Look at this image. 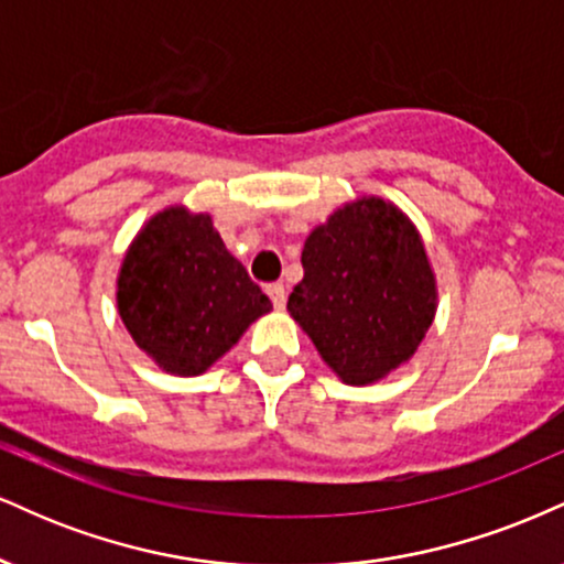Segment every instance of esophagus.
Masks as SVG:
<instances>
[{"label":"esophagus","mask_w":564,"mask_h":564,"mask_svg":"<svg viewBox=\"0 0 564 564\" xmlns=\"http://www.w3.org/2000/svg\"><path fill=\"white\" fill-rule=\"evenodd\" d=\"M267 293L274 303V308H284V301H288V293H284V284L282 282H271L267 284Z\"/></svg>","instance_id":"obj_1"}]
</instances>
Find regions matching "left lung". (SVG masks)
Instances as JSON below:
<instances>
[{"label": "left lung", "instance_id": "1", "mask_svg": "<svg viewBox=\"0 0 564 564\" xmlns=\"http://www.w3.org/2000/svg\"><path fill=\"white\" fill-rule=\"evenodd\" d=\"M288 311L346 386H369L414 356L438 306L425 242L382 197L337 208L306 237Z\"/></svg>", "mask_w": 564, "mask_h": 564}]
</instances>
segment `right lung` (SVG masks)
I'll return each instance as SVG.
<instances>
[{
  "mask_svg": "<svg viewBox=\"0 0 564 564\" xmlns=\"http://www.w3.org/2000/svg\"><path fill=\"white\" fill-rule=\"evenodd\" d=\"M116 301L137 346L178 377L203 375L271 311L210 216L184 205L139 229L118 271Z\"/></svg>",
  "mask_w": 564,
  "mask_h": 564,
  "instance_id": "obj_1",
  "label": "right lung"
}]
</instances>
